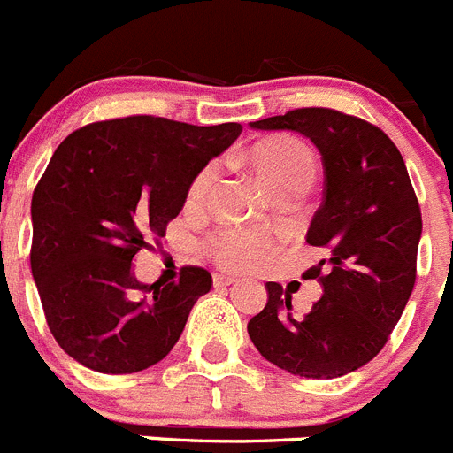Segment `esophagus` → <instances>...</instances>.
Returning <instances> with one entry per match:
<instances>
[{
    "instance_id": "34e87169",
    "label": "esophagus",
    "mask_w": 453,
    "mask_h": 453,
    "mask_svg": "<svg viewBox=\"0 0 453 453\" xmlns=\"http://www.w3.org/2000/svg\"><path fill=\"white\" fill-rule=\"evenodd\" d=\"M234 281L236 279L227 277V274H214V286H217V288H226V286H232Z\"/></svg>"
}]
</instances>
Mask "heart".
I'll use <instances>...</instances> for the list:
<instances>
[{
    "mask_svg": "<svg viewBox=\"0 0 453 453\" xmlns=\"http://www.w3.org/2000/svg\"><path fill=\"white\" fill-rule=\"evenodd\" d=\"M248 163L274 196L286 192L303 194L315 183L317 176L315 154L295 138H270V141L259 142L248 151ZM214 179H217V165H205L189 183V205H198L205 198ZM273 246V234L265 230L226 227L210 236L207 252L221 268L246 273V270L259 268Z\"/></svg>",
    "mask_w": 453,
    "mask_h": 453,
    "instance_id": "b5f03b06",
    "label": "heart"
}]
</instances>
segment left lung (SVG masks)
Returning a JSON list of instances; mask_svg holds the SVG:
<instances>
[{"mask_svg":"<svg viewBox=\"0 0 453 453\" xmlns=\"http://www.w3.org/2000/svg\"><path fill=\"white\" fill-rule=\"evenodd\" d=\"M250 127L297 131L322 154L324 198L306 241L326 259L303 274L324 288L308 315L295 317L290 295L268 281V303L248 322V335L288 373L342 378L382 350L416 284L422 217L403 154L380 127L326 107Z\"/></svg>","mask_w":453,"mask_h":453,"instance_id":"left-lung-1","label":"left lung"}]
</instances>
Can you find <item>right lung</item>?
<instances>
[{"mask_svg":"<svg viewBox=\"0 0 453 453\" xmlns=\"http://www.w3.org/2000/svg\"><path fill=\"white\" fill-rule=\"evenodd\" d=\"M239 134V122L129 116L75 129L55 150L33 192L31 270L46 324L75 362L136 373L174 349L212 274L185 265L179 281L145 286L131 261L165 236L194 176Z\"/></svg>","mask_w":453,"mask_h":453,"instance_id":"obj_1","label":"right lung"}]
</instances>
